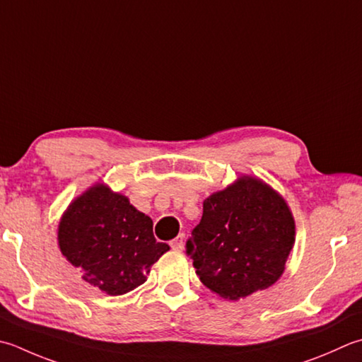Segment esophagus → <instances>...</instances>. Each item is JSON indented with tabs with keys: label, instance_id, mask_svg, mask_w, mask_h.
I'll list each match as a JSON object with an SVG mask.
<instances>
[{
	"label": "esophagus",
	"instance_id": "1",
	"mask_svg": "<svg viewBox=\"0 0 362 362\" xmlns=\"http://www.w3.org/2000/svg\"><path fill=\"white\" fill-rule=\"evenodd\" d=\"M171 247L175 251H183V247H185V237H183V233H179L174 240H171Z\"/></svg>",
	"mask_w": 362,
	"mask_h": 362
}]
</instances>
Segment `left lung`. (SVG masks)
Returning a JSON list of instances; mask_svg holds the SVG:
<instances>
[{
  "mask_svg": "<svg viewBox=\"0 0 362 362\" xmlns=\"http://www.w3.org/2000/svg\"><path fill=\"white\" fill-rule=\"evenodd\" d=\"M293 245L295 219L284 197L243 174L204 201L187 254L205 287L237 301L272 287L284 273Z\"/></svg>",
  "mask_w": 362,
  "mask_h": 362,
  "instance_id": "left-lung-1",
  "label": "left lung"
}]
</instances>
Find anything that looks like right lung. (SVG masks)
<instances>
[{
    "mask_svg": "<svg viewBox=\"0 0 362 362\" xmlns=\"http://www.w3.org/2000/svg\"><path fill=\"white\" fill-rule=\"evenodd\" d=\"M153 223L129 197L98 182L69 204L58 224V245L81 278L117 296L144 284L169 251L153 237Z\"/></svg>",
    "mask_w": 362,
    "mask_h": 362,
    "instance_id": "1",
    "label": "right lung"
}]
</instances>
